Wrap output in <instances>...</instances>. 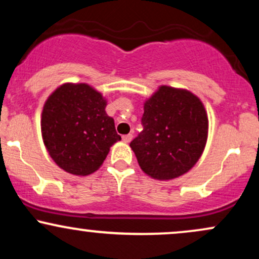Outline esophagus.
<instances>
[{
	"mask_svg": "<svg viewBox=\"0 0 259 259\" xmlns=\"http://www.w3.org/2000/svg\"><path fill=\"white\" fill-rule=\"evenodd\" d=\"M132 140H133V135H132V134H127V135H124V136H123V141L125 142V144H129V142L132 141Z\"/></svg>",
	"mask_w": 259,
	"mask_h": 259,
	"instance_id": "34e87169",
	"label": "esophagus"
}]
</instances>
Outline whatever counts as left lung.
<instances>
[{
  "instance_id": "obj_1",
  "label": "left lung",
  "mask_w": 259,
  "mask_h": 259,
  "mask_svg": "<svg viewBox=\"0 0 259 259\" xmlns=\"http://www.w3.org/2000/svg\"><path fill=\"white\" fill-rule=\"evenodd\" d=\"M144 130L130 142L139 165L153 179L169 180L196 164L207 141L208 118L198 97L160 86L145 102Z\"/></svg>"
}]
</instances>
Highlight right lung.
I'll return each instance as SVG.
<instances>
[{
  "mask_svg": "<svg viewBox=\"0 0 259 259\" xmlns=\"http://www.w3.org/2000/svg\"><path fill=\"white\" fill-rule=\"evenodd\" d=\"M102 95L88 84H63L44 106L41 132L51 158L63 170L89 175L121 139Z\"/></svg>",
  "mask_w": 259,
  "mask_h": 259,
  "instance_id": "add662e5",
  "label": "right lung"
}]
</instances>
